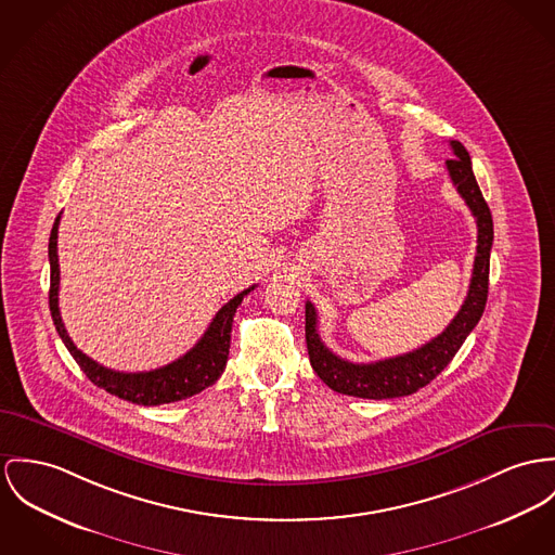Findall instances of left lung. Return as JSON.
Returning <instances> with one entry per match:
<instances>
[{
  "instance_id": "8db88e82",
  "label": "left lung",
  "mask_w": 555,
  "mask_h": 555,
  "mask_svg": "<svg viewBox=\"0 0 555 555\" xmlns=\"http://www.w3.org/2000/svg\"><path fill=\"white\" fill-rule=\"evenodd\" d=\"M450 145L454 156L446 163V167L452 177V183L465 198L470 214L477 221V256L473 263V276L465 304L461 306L452 323L425 346L376 363H352L332 352L321 341V336L317 332V310L312 301H306V346L310 365L317 372V376L336 392L361 399H392L421 390L437 374H441L443 367L454 359V354L459 352V348L467 340V336L483 314L488 299L490 249L494 241V225L490 209L470 169L469 152L461 141H450Z\"/></svg>"
}]
</instances>
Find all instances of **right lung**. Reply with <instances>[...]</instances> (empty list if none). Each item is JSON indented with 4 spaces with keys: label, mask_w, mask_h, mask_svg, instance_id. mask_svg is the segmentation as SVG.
I'll list each match as a JSON object with an SVG mask.
<instances>
[{
    "label": "right lung",
    "mask_w": 555,
    "mask_h": 555,
    "mask_svg": "<svg viewBox=\"0 0 555 555\" xmlns=\"http://www.w3.org/2000/svg\"><path fill=\"white\" fill-rule=\"evenodd\" d=\"M59 221L61 215L54 219L50 241H48V257H50V314L54 321V327L61 336L80 370L88 376V380L96 384L99 388H105L109 395H116L125 401L137 403V405H163V403H172L188 399L207 386L217 383V378L225 370L228 361V350H230V334H232V321L236 314V308L241 306L243 298L256 289L251 285L249 289L241 292L238 296L230 299L225 306L219 308L215 314L211 325L207 327L205 336L194 344L183 357L172 361L165 367L152 370V372H116L109 367L99 365L72 341L67 336V330L63 325L61 312H59V281H61V270H59V254H56V238H59Z\"/></svg>",
    "instance_id": "add662e5"
}]
</instances>
